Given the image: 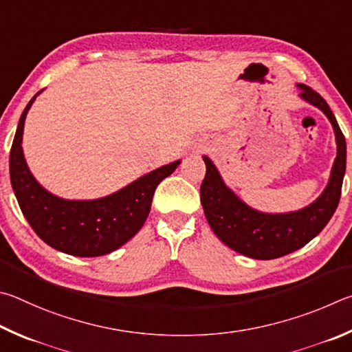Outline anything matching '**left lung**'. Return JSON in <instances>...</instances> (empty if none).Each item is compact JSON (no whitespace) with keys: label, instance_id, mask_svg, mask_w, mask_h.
I'll return each mask as SVG.
<instances>
[{"label":"left lung","instance_id":"1","mask_svg":"<svg viewBox=\"0 0 352 352\" xmlns=\"http://www.w3.org/2000/svg\"><path fill=\"white\" fill-rule=\"evenodd\" d=\"M297 88L305 102L314 104L328 117L337 144V156L328 186L309 206L287 213L255 210L226 186L212 159L202 156L207 171L201 184V204L208 224L226 245L254 260H274L303 248L324 229L340 201L346 170L344 135L324 98L303 83H297Z\"/></svg>","mask_w":352,"mask_h":352}]
</instances>
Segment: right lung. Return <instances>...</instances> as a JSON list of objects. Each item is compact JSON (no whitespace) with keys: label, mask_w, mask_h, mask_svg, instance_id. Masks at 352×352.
I'll return each instance as SVG.
<instances>
[{"label":"right lung","mask_w":352,"mask_h":352,"mask_svg":"<svg viewBox=\"0 0 352 352\" xmlns=\"http://www.w3.org/2000/svg\"><path fill=\"white\" fill-rule=\"evenodd\" d=\"M43 91V89H41ZM30 98L18 122L10 148V182L28 223L43 241L74 256H102L129 241L148 218L154 190L181 160L159 166L117 192L98 199H63L35 179L23 153V129Z\"/></svg>","instance_id":"1"}]
</instances>
